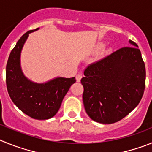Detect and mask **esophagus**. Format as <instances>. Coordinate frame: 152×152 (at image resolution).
Returning <instances> with one entry per match:
<instances>
[{
  "mask_svg": "<svg viewBox=\"0 0 152 152\" xmlns=\"http://www.w3.org/2000/svg\"><path fill=\"white\" fill-rule=\"evenodd\" d=\"M81 78H82V75L80 73L77 74V75H76V80H77V82H80V79Z\"/></svg>",
  "mask_w": 152,
  "mask_h": 152,
  "instance_id": "34e87169",
  "label": "esophagus"
}]
</instances>
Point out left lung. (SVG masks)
I'll return each mask as SVG.
<instances>
[{"instance_id":"obj_1","label":"left lung","mask_w":152,"mask_h":152,"mask_svg":"<svg viewBox=\"0 0 152 152\" xmlns=\"http://www.w3.org/2000/svg\"><path fill=\"white\" fill-rule=\"evenodd\" d=\"M123 47L84 70L80 80L83 102L91 119L103 124L121 120L139 104L145 88V66L141 52Z\"/></svg>"}]
</instances>
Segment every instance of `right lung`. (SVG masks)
<instances>
[{
  "mask_svg": "<svg viewBox=\"0 0 152 152\" xmlns=\"http://www.w3.org/2000/svg\"><path fill=\"white\" fill-rule=\"evenodd\" d=\"M29 30L21 36L12 49L6 67V84L8 94L13 103L23 113L35 119H48L57 113L63 98L75 77H56L46 83L38 84L24 76L20 68V53Z\"/></svg>",
  "mask_w": 152,
  "mask_h": 152,
  "instance_id": "1",
  "label": "right lung"
}]
</instances>
